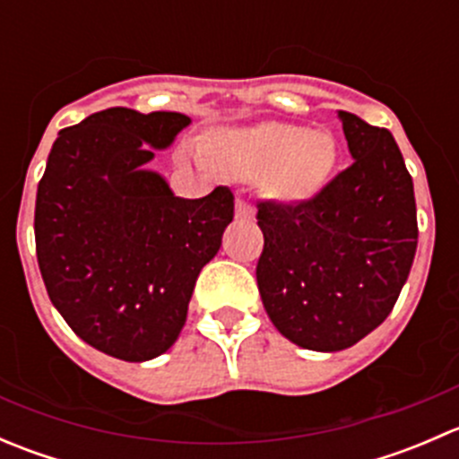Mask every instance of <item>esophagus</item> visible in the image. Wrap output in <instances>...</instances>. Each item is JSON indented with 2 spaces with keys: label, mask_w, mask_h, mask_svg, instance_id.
Listing matches in <instances>:
<instances>
[{
  "label": "esophagus",
  "mask_w": 459,
  "mask_h": 459,
  "mask_svg": "<svg viewBox=\"0 0 459 459\" xmlns=\"http://www.w3.org/2000/svg\"><path fill=\"white\" fill-rule=\"evenodd\" d=\"M235 215H238L239 220H253V217H255V206L244 200H238V204H235Z\"/></svg>",
  "instance_id": "esophagus-1"
}]
</instances>
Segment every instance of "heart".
<instances>
[{"instance_id": "obj_1", "label": "heart", "mask_w": 459, "mask_h": 459, "mask_svg": "<svg viewBox=\"0 0 459 459\" xmlns=\"http://www.w3.org/2000/svg\"><path fill=\"white\" fill-rule=\"evenodd\" d=\"M202 161H212L233 179H264L271 195L302 202L316 195L335 166V143L322 131L298 124L262 122L255 126L226 128L206 148Z\"/></svg>"}]
</instances>
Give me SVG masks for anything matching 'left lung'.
<instances>
[{"label":"left lung","instance_id":"obj_1","mask_svg":"<svg viewBox=\"0 0 459 459\" xmlns=\"http://www.w3.org/2000/svg\"><path fill=\"white\" fill-rule=\"evenodd\" d=\"M353 164L311 200L257 204V289L277 331L344 351L395 307L418 248L413 179L386 128L337 110Z\"/></svg>","mask_w":459,"mask_h":459}]
</instances>
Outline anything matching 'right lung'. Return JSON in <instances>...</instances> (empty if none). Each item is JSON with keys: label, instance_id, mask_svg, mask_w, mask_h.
<instances>
[{"label": "right lung", "instance_id": "1", "mask_svg": "<svg viewBox=\"0 0 459 459\" xmlns=\"http://www.w3.org/2000/svg\"><path fill=\"white\" fill-rule=\"evenodd\" d=\"M191 117L100 110L59 131L37 186L35 247L48 298L92 349L146 362L184 328L197 275L233 221V193L184 200L146 164Z\"/></svg>", "mask_w": 459, "mask_h": 459}]
</instances>
